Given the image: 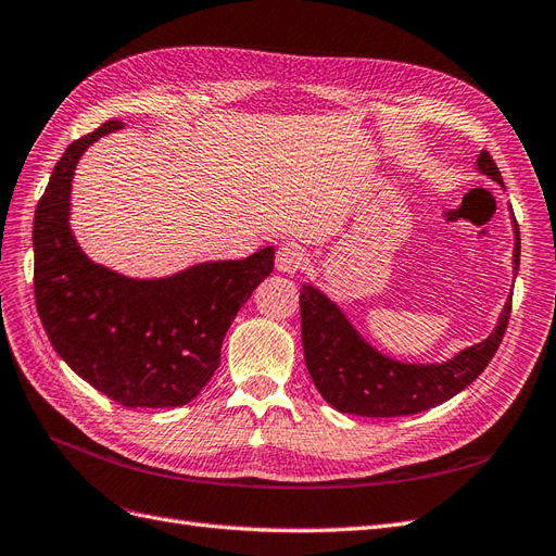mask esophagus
Segmentation results:
<instances>
[{
    "mask_svg": "<svg viewBox=\"0 0 556 556\" xmlns=\"http://www.w3.org/2000/svg\"><path fill=\"white\" fill-rule=\"evenodd\" d=\"M307 263V253L303 247L298 244H283L279 251H277V269L283 275H295L300 273V269L305 267Z\"/></svg>",
    "mask_w": 556,
    "mask_h": 556,
    "instance_id": "1",
    "label": "esophagus"
}]
</instances>
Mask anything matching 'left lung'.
Masks as SVG:
<instances>
[{
  "mask_svg": "<svg viewBox=\"0 0 556 556\" xmlns=\"http://www.w3.org/2000/svg\"><path fill=\"white\" fill-rule=\"evenodd\" d=\"M478 169L503 186V177L486 151ZM515 218V214H513ZM515 226V273L519 269V228ZM513 295L507 300L491 336L445 363L393 361L361 338L342 309L312 283L300 289V330L307 370L324 401L338 412L361 417H405L431 409L464 391L478 377L505 336Z\"/></svg>",
  "mask_w": 556,
  "mask_h": 556,
  "instance_id": "1",
  "label": "left lung"
}]
</instances>
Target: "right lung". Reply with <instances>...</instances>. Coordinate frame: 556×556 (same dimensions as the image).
<instances>
[{
  "mask_svg": "<svg viewBox=\"0 0 556 556\" xmlns=\"http://www.w3.org/2000/svg\"><path fill=\"white\" fill-rule=\"evenodd\" d=\"M121 121L76 139L58 161L35 212V298L60 358L125 407H179L220 363L240 307L275 267L265 247L244 261L200 263L163 279H130L92 263L70 230L78 157Z\"/></svg>",
  "mask_w": 556,
  "mask_h": 556,
  "instance_id": "right-lung-1",
  "label": "right lung"
}]
</instances>
